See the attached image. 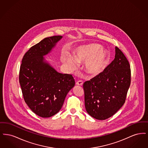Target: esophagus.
I'll return each mask as SVG.
<instances>
[{"mask_svg":"<svg viewBox=\"0 0 148 148\" xmlns=\"http://www.w3.org/2000/svg\"><path fill=\"white\" fill-rule=\"evenodd\" d=\"M76 84L81 86V85L83 84V82L82 80H79L76 83Z\"/></svg>","mask_w":148,"mask_h":148,"instance_id":"1","label":"esophagus"}]
</instances>
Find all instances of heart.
Wrapping results in <instances>:
<instances>
[{
  "label": "heart",
  "mask_w": 148,
  "mask_h": 148,
  "mask_svg": "<svg viewBox=\"0 0 148 148\" xmlns=\"http://www.w3.org/2000/svg\"><path fill=\"white\" fill-rule=\"evenodd\" d=\"M101 49V46L97 44L79 47L73 52L74 59L68 55L63 57L62 61L72 70L77 69V62H85L86 72L90 77H95L103 71L108 61V53Z\"/></svg>",
  "instance_id": "b5f03b06"
}]
</instances>
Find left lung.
Wrapping results in <instances>:
<instances>
[{"instance_id":"obj_1","label":"left lung","mask_w":148,"mask_h":148,"mask_svg":"<svg viewBox=\"0 0 148 148\" xmlns=\"http://www.w3.org/2000/svg\"><path fill=\"white\" fill-rule=\"evenodd\" d=\"M131 83L129 63L115 47V59L101 74L83 84L87 113L98 120H106L116 113L125 103Z\"/></svg>"}]
</instances>
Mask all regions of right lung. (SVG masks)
Instances as JSON below:
<instances>
[{
  "mask_svg": "<svg viewBox=\"0 0 148 148\" xmlns=\"http://www.w3.org/2000/svg\"><path fill=\"white\" fill-rule=\"evenodd\" d=\"M62 37L44 38L32 47L21 61L19 79L24 101L32 112L42 118L58 113L67 94L75 85L71 74L57 72L43 57Z\"/></svg>",
  "mask_w": 148,
  "mask_h": 148,
  "instance_id": "1",
  "label": "right lung"
}]
</instances>
